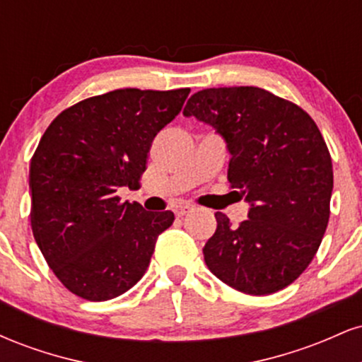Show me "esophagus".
Returning a JSON list of instances; mask_svg holds the SVG:
<instances>
[{"mask_svg":"<svg viewBox=\"0 0 362 362\" xmlns=\"http://www.w3.org/2000/svg\"><path fill=\"white\" fill-rule=\"evenodd\" d=\"M194 211V206H190V204H184V206H178L177 209H175V214L178 216V218H182V216H185V214H189V213H192Z\"/></svg>","mask_w":362,"mask_h":362,"instance_id":"34e87169","label":"esophagus"}]
</instances>
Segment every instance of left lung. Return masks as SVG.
Returning a JSON list of instances; mask_svg holds the SVG:
<instances>
[{"label":"left lung","mask_w":362,"mask_h":362,"mask_svg":"<svg viewBox=\"0 0 362 362\" xmlns=\"http://www.w3.org/2000/svg\"><path fill=\"white\" fill-rule=\"evenodd\" d=\"M184 115L223 136L228 182L252 204L238 226L216 213L218 228L202 248L207 267L253 296L284 289L311 264L330 218L334 170L318 126L296 103L257 86L201 90Z\"/></svg>","instance_id":"obj_1"}]
</instances>
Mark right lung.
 <instances>
[{
  "label": "right lung",
  "instance_id": "1",
  "mask_svg": "<svg viewBox=\"0 0 362 362\" xmlns=\"http://www.w3.org/2000/svg\"><path fill=\"white\" fill-rule=\"evenodd\" d=\"M190 88H122L85 98L45 129L30 161L32 233L54 276L88 301L126 293L146 272L172 211L122 202L139 187L153 139Z\"/></svg>",
  "mask_w": 362,
  "mask_h": 362
}]
</instances>
